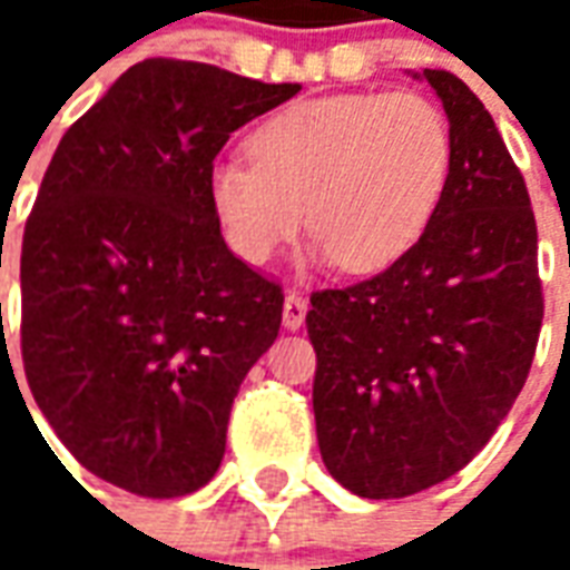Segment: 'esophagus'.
Wrapping results in <instances>:
<instances>
[{
  "label": "esophagus",
  "mask_w": 570,
  "mask_h": 570,
  "mask_svg": "<svg viewBox=\"0 0 570 570\" xmlns=\"http://www.w3.org/2000/svg\"><path fill=\"white\" fill-rule=\"evenodd\" d=\"M305 314H308V298L296 293V289H289L284 298V326L286 330H298L302 323H305Z\"/></svg>",
  "instance_id": "1"
}]
</instances>
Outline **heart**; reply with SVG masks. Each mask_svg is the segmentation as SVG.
<instances>
[{
  "label": "heart",
  "mask_w": 570,
  "mask_h": 570,
  "mask_svg": "<svg viewBox=\"0 0 570 570\" xmlns=\"http://www.w3.org/2000/svg\"><path fill=\"white\" fill-rule=\"evenodd\" d=\"M213 167L210 204L228 249L265 265L305 225L345 272L394 265L440 213L454 167L449 118L428 97L335 94L286 106Z\"/></svg>",
  "instance_id": "1"
}]
</instances>
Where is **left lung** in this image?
Instances as JSON below:
<instances>
[{
    "label": "left lung",
    "mask_w": 570,
    "mask_h": 570,
    "mask_svg": "<svg viewBox=\"0 0 570 570\" xmlns=\"http://www.w3.org/2000/svg\"><path fill=\"white\" fill-rule=\"evenodd\" d=\"M421 76L454 140L440 213L375 277L311 293L305 317L323 464L372 501L430 489L476 458L525 384L543 321L525 179L464 81Z\"/></svg>",
    "instance_id": "left-lung-1"
}]
</instances>
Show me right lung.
Instances as JSON below:
<instances>
[{
	"mask_svg": "<svg viewBox=\"0 0 570 570\" xmlns=\"http://www.w3.org/2000/svg\"><path fill=\"white\" fill-rule=\"evenodd\" d=\"M298 91L151 57L63 134L45 170L20 249L23 372L57 440L118 489L179 498L219 470L284 289L225 247L213 158Z\"/></svg>",
	"mask_w": 570,
	"mask_h": 570,
	"instance_id": "1",
	"label": "right lung"
}]
</instances>
